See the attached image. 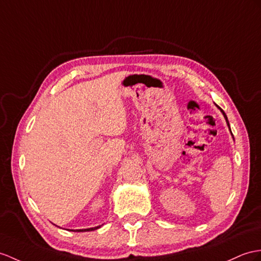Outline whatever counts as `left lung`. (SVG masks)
I'll use <instances>...</instances> for the list:
<instances>
[{"instance_id":"8db88e82","label":"left lung","mask_w":261,"mask_h":261,"mask_svg":"<svg viewBox=\"0 0 261 261\" xmlns=\"http://www.w3.org/2000/svg\"><path fill=\"white\" fill-rule=\"evenodd\" d=\"M221 112H222V114H224V116H225V118H226V122H227L228 126H229V122H228V118H227V116H226V114H225V112H224V111H222V110H221ZM229 128H230V127H229ZM230 132H231V130H230Z\"/></svg>"}]
</instances>
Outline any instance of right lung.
Masks as SVG:
<instances>
[{
	"mask_svg": "<svg viewBox=\"0 0 261 261\" xmlns=\"http://www.w3.org/2000/svg\"><path fill=\"white\" fill-rule=\"evenodd\" d=\"M100 226H97V227H93V228H88V229H77V230H74V231H93L95 229H98ZM73 231V230H72Z\"/></svg>",
	"mask_w": 261,
	"mask_h": 261,
	"instance_id": "1",
	"label": "right lung"
}]
</instances>
